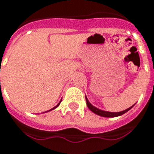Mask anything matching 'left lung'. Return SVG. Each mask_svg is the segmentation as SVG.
I'll return each instance as SVG.
<instances>
[{"label": "left lung", "instance_id": "left-lung-1", "mask_svg": "<svg viewBox=\"0 0 154 154\" xmlns=\"http://www.w3.org/2000/svg\"><path fill=\"white\" fill-rule=\"evenodd\" d=\"M86 104H87V107H88L89 109L91 110L92 112H94V113H96V114L100 115L101 117H105V118H114V117H118V116H121V115L124 114V113H126V112H128L130 109H131L133 106L131 107H130L129 109H126V110H124V111H122V112H107V111H103V110H100V109H97V108H95L94 106L92 105L91 103H90L88 101V100L86 99Z\"/></svg>", "mask_w": 154, "mask_h": 154}]
</instances>
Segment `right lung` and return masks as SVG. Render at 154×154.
<instances>
[{
    "instance_id": "obj_1",
    "label": "right lung",
    "mask_w": 154,
    "mask_h": 154,
    "mask_svg": "<svg viewBox=\"0 0 154 154\" xmlns=\"http://www.w3.org/2000/svg\"><path fill=\"white\" fill-rule=\"evenodd\" d=\"M60 102H61V101H60ZM60 103H58V104H57V105H56V106H55V107H54V108H53V109H51V110H53V109H55V108H57V107H58V106L60 105ZM51 110H49V111H51Z\"/></svg>"
}]
</instances>
